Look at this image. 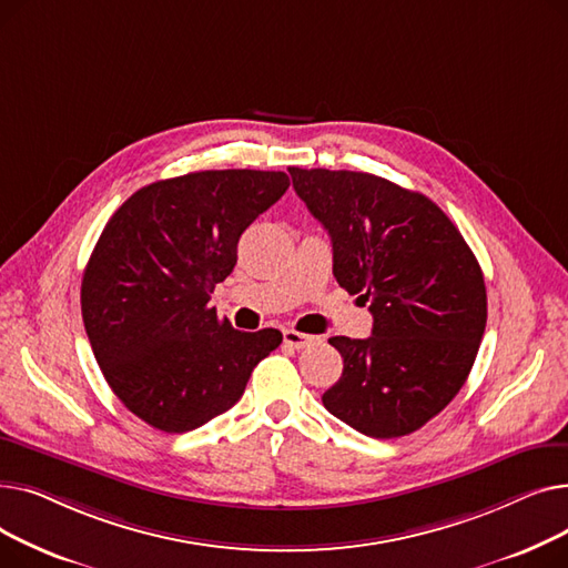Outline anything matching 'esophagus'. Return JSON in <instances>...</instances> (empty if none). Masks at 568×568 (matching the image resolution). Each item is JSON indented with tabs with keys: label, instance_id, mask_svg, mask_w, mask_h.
<instances>
[{
	"label": "esophagus",
	"instance_id": "34e87169",
	"mask_svg": "<svg viewBox=\"0 0 568 568\" xmlns=\"http://www.w3.org/2000/svg\"><path fill=\"white\" fill-rule=\"evenodd\" d=\"M283 341L285 345L294 347V349H302V347H308L311 343H315V336H308V334H302V332H294V329H285L283 332Z\"/></svg>",
	"mask_w": 568,
	"mask_h": 568
}]
</instances>
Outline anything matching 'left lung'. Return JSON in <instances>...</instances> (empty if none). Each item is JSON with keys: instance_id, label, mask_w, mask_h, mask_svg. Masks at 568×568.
<instances>
[{"instance_id": "left-lung-1", "label": "left lung", "mask_w": 568, "mask_h": 568, "mask_svg": "<svg viewBox=\"0 0 568 568\" xmlns=\"http://www.w3.org/2000/svg\"><path fill=\"white\" fill-rule=\"evenodd\" d=\"M334 246V276L373 313V336H334L343 375L322 403L375 439L409 435L454 400L479 352L488 300L463 234L422 193L349 170L290 168Z\"/></svg>"}]
</instances>
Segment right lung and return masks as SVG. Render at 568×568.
I'll return each instance as SVG.
<instances>
[{"label": "right lung", "mask_w": 568, "mask_h": 568, "mask_svg": "<svg viewBox=\"0 0 568 568\" xmlns=\"http://www.w3.org/2000/svg\"><path fill=\"white\" fill-rule=\"evenodd\" d=\"M290 186L285 172L204 170L135 191L82 274V322L114 396L163 433H189L242 398L283 341L239 332L209 306L244 230Z\"/></svg>", "instance_id": "add662e5"}]
</instances>
